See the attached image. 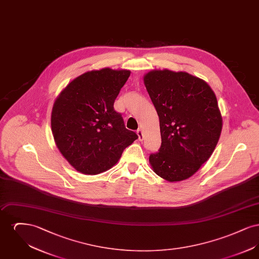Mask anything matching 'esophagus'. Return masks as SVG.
<instances>
[{
	"label": "esophagus",
	"instance_id": "1",
	"mask_svg": "<svg viewBox=\"0 0 259 259\" xmlns=\"http://www.w3.org/2000/svg\"><path fill=\"white\" fill-rule=\"evenodd\" d=\"M137 134H138V137H139V140H140V141H143V140H144V134H143V130H142L141 128H139V129L137 130Z\"/></svg>",
	"mask_w": 259,
	"mask_h": 259
}]
</instances>
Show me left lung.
I'll list each match as a JSON object with an SVG mask.
<instances>
[{"instance_id": "1", "label": "left lung", "mask_w": 259, "mask_h": 259, "mask_svg": "<svg viewBox=\"0 0 259 259\" xmlns=\"http://www.w3.org/2000/svg\"><path fill=\"white\" fill-rule=\"evenodd\" d=\"M144 81L160 124L161 147L149 163L166 181L186 180L209 159L220 140L217 97L207 82L185 72L154 70Z\"/></svg>"}]
</instances>
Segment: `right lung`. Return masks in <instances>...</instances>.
<instances>
[{"instance_id":"obj_1","label":"right lung","mask_w":259,"mask_h":259,"mask_svg":"<svg viewBox=\"0 0 259 259\" xmlns=\"http://www.w3.org/2000/svg\"><path fill=\"white\" fill-rule=\"evenodd\" d=\"M130 75L105 68L71 81L54 102L51 130L62 155L78 172L97 175L117 163L138 135L126 129L114 101Z\"/></svg>"}]
</instances>
